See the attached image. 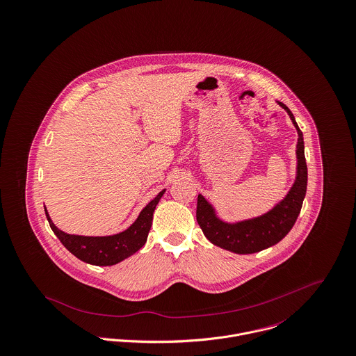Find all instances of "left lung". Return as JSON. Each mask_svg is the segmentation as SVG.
<instances>
[{"label": "left lung", "mask_w": 356, "mask_h": 356, "mask_svg": "<svg viewBox=\"0 0 356 356\" xmlns=\"http://www.w3.org/2000/svg\"><path fill=\"white\" fill-rule=\"evenodd\" d=\"M277 104L286 111L299 136L296 145V177L285 197L262 216L237 222H225L218 218L216 209L203 195H197V221L203 235L214 245L235 254H254L282 240L296 222L303 199L306 197L307 165L305 159L303 134L299 129L292 112L282 102Z\"/></svg>", "instance_id": "left-lung-1"}]
</instances>
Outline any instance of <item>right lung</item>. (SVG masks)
<instances>
[{
	"mask_svg": "<svg viewBox=\"0 0 356 356\" xmlns=\"http://www.w3.org/2000/svg\"><path fill=\"white\" fill-rule=\"evenodd\" d=\"M163 193L165 190H162L157 197L149 202V204H146L129 228L111 236H80L65 234L53 224L46 207L44 213L51 231L71 254L90 265L112 266L134 255L145 245L152 228L156 206L159 204Z\"/></svg>",
	"mask_w": 356,
	"mask_h": 356,
	"instance_id": "obj_1",
	"label": "right lung"
}]
</instances>
